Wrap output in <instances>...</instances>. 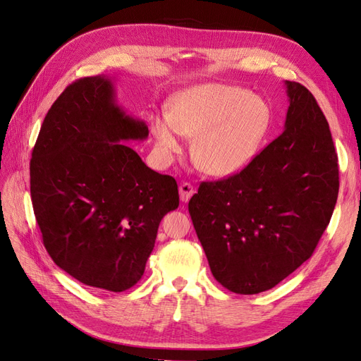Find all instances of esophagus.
Listing matches in <instances>:
<instances>
[{"label": "esophagus", "mask_w": 361, "mask_h": 361, "mask_svg": "<svg viewBox=\"0 0 361 361\" xmlns=\"http://www.w3.org/2000/svg\"><path fill=\"white\" fill-rule=\"evenodd\" d=\"M192 194H194V187L191 183L183 182L179 185V195H180V200L183 203H187L192 197Z\"/></svg>", "instance_id": "obj_1"}]
</instances>
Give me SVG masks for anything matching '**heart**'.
Here are the masks:
<instances>
[{"label": "heart", "instance_id": "b5f03b06", "mask_svg": "<svg viewBox=\"0 0 361 361\" xmlns=\"http://www.w3.org/2000/svg\"><path fill=\"white\" fill-rule=\"evenodd\" d=\"M272 123L269 105L235 85L202 84L182 92L170 114H159L152 133L164 155L182 150V137H195L194 158L215 178L241 173L264 149Z\"/></svg>", "mask_w": 361, "mask_h": 361}]
</instances>
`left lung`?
<instances>
[{"instance_id":"obj_1","label":"left lung","mask_w":361,"mask_h":361,"mask_svg":"<svg viewBox=\"0 0 361 361\" xmlns=\"http://www.w3.org/2000/svg\"><path fill=\"white\" fill-rule=\"evenodd\" d=\"M283 134L241 173L202 182L188 211L215 280L235 293L274 288L301 267L330 223L337 154L313 94L286 81Z\"/></svg>"}]
</instances>
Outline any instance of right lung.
I'll use <instances>...</instances> for the list:
<instances>
[{"label": "right lung", "instance_id": "right-lung-1", "mask_svg": "<svg viewBox=\"0 0 361 361\" xmlns=\"http://www.w3.org/2000/svg\"><path fill=\"white\" fill-rule=\"evenodd\" d=\"M147 135L104 75L72 82L43 120L30 162L32 209L51 259L87 286L133 288L162 216L179 206L174 178L125 145Z\"/></svg>", "mask_w": 361, "mask_h": 361}]
</instances>
